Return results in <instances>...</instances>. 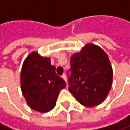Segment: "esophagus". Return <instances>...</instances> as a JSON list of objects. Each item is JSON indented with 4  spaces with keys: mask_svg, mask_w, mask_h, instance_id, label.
Instances as JSON below:
<instances>
[{
    "mask_svg": "<svg viewBox=\"0 0 130 130\" xmlns=\"http://www.w3.org/2000/svg\"><path fill=\"white\" fill-rule=\"evenodd\" d=\"M62 78L64 79V81H66V82L67 83V76H66V74H63V75H62Z\"/></svg>",
    "mask_w": 130,
    "mask_h": 130,
    "instance_id": "34e87169",
    "label": "esophagus"
}]
</instances>
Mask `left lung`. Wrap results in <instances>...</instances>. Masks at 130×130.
<instances>
[{"instance_id": "1", "label": "left lung", "mask_w": 130, "mask_h": 130, "mask_svg": "<svg viewBox=\"0 0 130 130\" xmlns=\"http://www.w3.org/2000/svg\"><path fill=\"white\" fill-rule=\"evenodd\" d=\"M69 72V90L83 105L101 104L112 84V68L107 54L100 47L87 44L72 55Z\"/></svg>"}]
</instances>
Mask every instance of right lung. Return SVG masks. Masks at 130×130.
Masks as SVG:
<instances>
[{
	"mask_svg": "<svg viewBox=\"0 0 130 130\" xmlns=\"http://www.w3.org/2000/svg\"><path fill=\"white\" fill-rule=\"evenodd\" d=\"M22 93L33 110L47 112L56 105L59 92L66 83L55 72L49 58L32 52L25 60L21 71Z\"/></svg>",
	"mask_w": 130,
	"mask_h": 130,
	"instance_id": "1",
	"label": "right lung"
}]
</instances>
